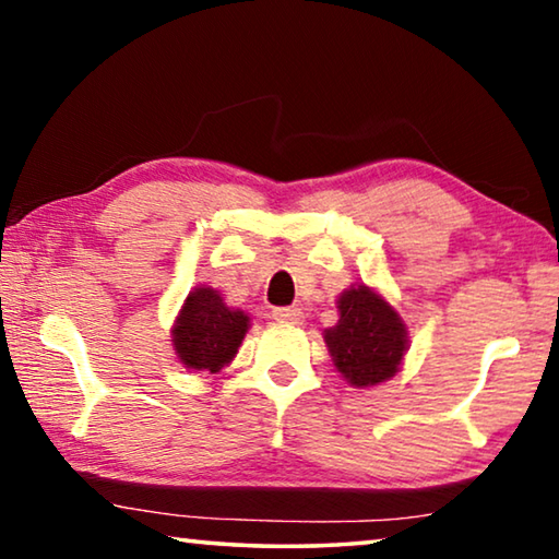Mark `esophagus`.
<instances>
[{
	"label": "esophagus",
	"instance_id": "esophagus-1",
	"mask_svg": "<svg viewBox=\"0 0 559 559\" xmlns=\"http://www.w3.org/2000/svg\"><path fill=\"white\" fill-rule=\"evenodd\" d=\"M273 320H278V323L300 325L302 323V310L300 308H273Z\"/></svg>",
	"mask_w": 559,
	"mask_h": 559
}]
</instances>
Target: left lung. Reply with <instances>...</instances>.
<instances>
[{
  "label": "left lung",
  "mask_w": 559,
  "mask_h": 559,
  "mask_svg": "<svg viewBox=\"0 0 559 559\" xmlns=\"http://www.w3.org/2000/svg\"><path fill=\"white\" fill-rule=\"evenodd\" d=\"M337 323L323 330L328 353L340 377L355 390L377 386L402 370L409 330L380 290L365 283L337 296Z\"/></svg>",
  "instance_id": "obj_1"
}]
</instances>
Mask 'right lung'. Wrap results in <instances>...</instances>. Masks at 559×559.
Wrapping results in <instances>:
<instances>
[{
    "label": "right lung",
    "instance_id": "obj_1",
    "mask_svg": "<svg viewBox=\"0 0 559 559\" xmlns=\"http://www.w3.org/2000/svg\"><path fill=\"white\" fill-rule=\"evenodd\" d=\"M249 328V313L226 306L222 293L212 286H197L185 298L169 335L185 370L216 374L231 365Z\"/></svg>",
    "mask_w": 559,
    "mask_h": 559
}]
</instances>
